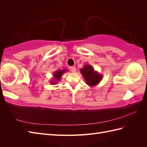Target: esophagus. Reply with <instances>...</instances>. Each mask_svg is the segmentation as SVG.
Wrapping results in <instances>:
<instances>
[{
    "instance_id": "34e87169",
    "label": "esophagus",
    "mask_w": 147,
    "mask_h": 147,
    "mask_svg": "<svg viewBox=\"0 0 147 147\" xmlns=\"http://www.w3.org/2000/svg\"><path fill=\"white\" fill-rule=\"evenodd\" d=\"M70 70L71 72H73V73H76V68L75 67H70Z\"/></svg>"
}]
</instances>
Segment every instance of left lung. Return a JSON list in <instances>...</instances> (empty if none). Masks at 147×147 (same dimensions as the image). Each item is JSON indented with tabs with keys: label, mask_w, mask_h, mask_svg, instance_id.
<instances>
[{
	"label": "left lung",
	"mask_w": 147,
	"mask_h": 147,
	"mask_svg": "<svg viewBox=\"0 0 147 147\" xmlns=\"http://www.w3.org/2000/svg\"><path fill=\"white\" fill-rule=\"evenodd\" d=\"M80 72L85 78L86 83L91 86L96 85L102 80V74L95 71L93 67L89 64H86L83 68L80 69Z\"/></svg>",
	"instance_id": "left-lung-1"
}]
</instances>
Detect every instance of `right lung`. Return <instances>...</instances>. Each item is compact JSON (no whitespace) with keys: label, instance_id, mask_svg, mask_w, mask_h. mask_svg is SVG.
I'll return each mask as SVG.
<instances>
[{"label":"right lung","instance_id":"right-lung-1","mask_svg":"<svg viewBox=\"0 0 147 147\" xmlns=\"http://www.w3.org/2000/svg\"><path fill=\"white\" fill-rule=\"evenodd\" d=\"M66 72V69H63V70H59V71H56L55 73H54V80L52 81L51 82V84H53V85H54V84L57 83V81L60 80L62 75L64 73Z\"/></svg>","mask_w":147,"mask_h":147}]
</instances>
